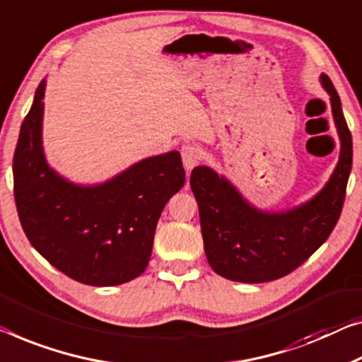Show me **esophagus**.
<instances>
[{
    "mask_svg": "<svg viewBox=\"0 0 362 362\" xmlns=\"http://www.w3.org/2000/svg\"><path fill=\"white\" fill-rule=\"evenodd\" d=\"M203 158V149L197 146V144H185V146H182V160L187 170H192L193 167L198 165Z\"/></svg>",
    "mask_w": 362,
    "mask_h": 362,
    "instance_id": "esophagus-1",
    "label": "esophagus"
}]
</instances>
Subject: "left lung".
Wrapping results in <instances>:
<instances>
[{"label":"left lung","mask_w":362,"mask_h":362,"mask_svg":"<svg viewBox=\"0 0 362 362\" xmlns=\"http://www.w3.org/2000/svg\"><path fill=\"white\" fill-rule=\"evenodd\" d=\"M330 94L333 118L341 139L337 169L312 202L293 211L269 214L252 208L230 183L208 167H195L190 187L209 265L239 283H267L300 267L328 239L341 214L353 164V138L333 83L322 74Z\"/></svg>","instance_id":"1"}]
</instances>
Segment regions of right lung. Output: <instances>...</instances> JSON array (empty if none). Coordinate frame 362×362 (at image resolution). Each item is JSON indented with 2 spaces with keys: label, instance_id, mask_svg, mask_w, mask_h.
<instances>
[{
  "label": "right lung",
  "instance_id": "add662e5",
  "mask_svg": "<svg viewBox=\"0 0 362 362\" xmlns=\"http://www.w3.org/2000/svg\"><path fill=\"white\" fill-rule=\"evenodd\" d=\"M45 81L14 151V199L27 239L48 263L89 286H117L146 269L165 203L185 183L177 151L144 159L99 187H76L42 151Z\"/></svg>",
  "mask_w": 362,
  "mask_h": 362
}]
</instances>
